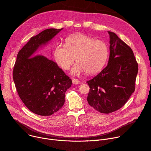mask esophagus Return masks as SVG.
<instances>
[{
	"mask_svg": "<svg viewBox=\"0 0 151 151\" xmlns=\"http://www.w3.org/2000/svg\"><path fill=\"white\" fill-rule=\"evenodd\" d=\"M72 83H73V84H78L81 83L80 81H79L78 80H76V79H73Z\"/></svg>",
	"mask_w": 151,
	"mask_h": 151,
	"instance_id": "obj_1",
	"label": "esophagus"
}]
</instances>
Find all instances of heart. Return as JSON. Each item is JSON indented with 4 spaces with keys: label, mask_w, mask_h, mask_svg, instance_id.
I'll return each instance as SVG.
<instances>
[{
    "label": "heart",
    "mask_w": 151,
    "mask_h": 151,
    "mask_svg": "<svg viewBox=\"0 0 151 151\" xmlns=\"http://www.w3.org/2000/svg\"><path fill=\"white\" fill-rule=\"evenodd\" d=\"M109 55L107 44L100 40L84 34H76L67 39L65 45L59 44L55 47V61L63 70H68L75 60L70 73L80 76L82 73L94 74L105 65Z\"/></svg>",
    "instance_id": "heart-1"
}]
</instances>
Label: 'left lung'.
Returning <instances> with one entry per match:
<instances>
[{"label": "left lung", "mask_w": 151, "mask_h": 151, "mask_svg": "<svg viewBox=\"0 0 151 151\" xmlns=\"http://www.w3.org/2000/svg\"><path fill=\"white\" fill-rule=\"evenodd\" d=\"M109 35V58L107 66L92 80L87 100L101 113L122 108L134 91L138 65L131 49L112 32Z\"/></svg>", "instance_id": "left-lung-1"}]
</instances>
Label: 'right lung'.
Returning a JSON list of instances; mask_svg holds the SVG:
<instances>
[{"instance_id":"obj_1","label":"right lung","mask_w":151,"mask_h":151,"mask_svg":"<svg viewBox=\"0 0 151 151\" xmlns=\"http://www.w3.org/2000/svg\"><path fill=\"white\" fill-rule=\"evenodd\" d=\"M62 29H47L31 37L15 62L13 78L19 96L30 111L40 116L59 111L72 83L56 63L37 52Z\"/></svg>"}]
</instances>
